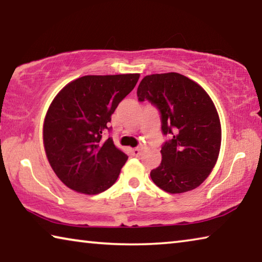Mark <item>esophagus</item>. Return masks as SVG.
<instances>
[{"mask_svg":"<svg viewBox=\"0 0 262 262\" xmlns=\"http://www.w3.org/2000/svg\"><path fill=\"white\" fill-rule=\"evenodd\" d=\"M142 149H143V145H139V147L132 149L130 152H132L133 156H136L137 157V156H140V155H141Z\"/></svg>","mask_w":262,"mask_h":262,"instance_id":"34e87169","label":"esophagus"}]
</instances>
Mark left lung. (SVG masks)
<instances>
[{
  "mask_svg": "<svg viewBox=\"0 0 262 262\" xmlns=\"http://www.w3.org/2000/svg\"><path fill=\"white\" fill-rule=\"evenodd\" d=\"M139 101L148 100L159 111L162 163L150 172L167 193L188 192L200 186L215 166L221 148L219 113L207 92L178 73L145 76L137 88Z\"/></svg>",
  "mask_w": 262,
  "mask_h": 262,
  "instance_id": "left-lung-1",
  "label": "left lung"
}]
</instances>
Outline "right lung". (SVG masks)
Listing matches in <instances>:
<instances>
[{
	"label": "right lung",
	"instance_id": "obj_1",
	"mask_svg": "<svg viewBox=\"0 0 262 262\" xmlns=\"http://www.w3.org/2000/svg\"><path fill=\"white\" fill-rule=\"evenodd\" d=\"M139 78V74L89 75L67 84L52 101L43 122V145L67 187L92 195L117 181L128 156L103 136L112 130L111 117Z\"/></svg>",
	"mask_w": 262,
	"mask_h": 262
}]
</instances>
